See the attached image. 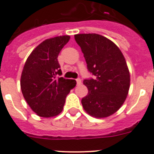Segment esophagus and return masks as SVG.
Masks as SVG:
<instances>
[{
  "mask_svg": "<svg viewBox=\"0 0 154 154\" xmlns=\"http://www.w3.org/2000/svg\"><path fill=\"white\" fill-rule=\"evenodd\" d=\"M76 81H77V85H80L81 84V80H80V78H77L76 79Z\"/></svg>",
  "mask_w": 154,
  "mask_h": 154,
  "instance_id": "esophagus-1",
  "label": "esophagus"
}]
</instances>
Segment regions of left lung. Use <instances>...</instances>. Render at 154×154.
Returning <instances> with one entry per match:
<instances>
[{"instance_id":"8db88e82","label":"left lung","mask_w":154,"mask_h":154,"mask_svg":"<svg viewBox=\"0 0 154 154\" xmlns=\"http://www.w3.org/2000/svg\"><path fill=\"white\" fill-rule=\"evenodd\" d=\"M74 38L88 71L95 76L83 80L89 92L82 105L92 117H109L123 105L129 92L130 75L124 56L114 43L100 34H80Z\"/></svg>"}]
</instances>
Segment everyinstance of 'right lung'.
Here are the masks:
<instances>
[{
	"instance_id": "add662e5",
	"label": "right lung",
	"mask_w": 154,
	"mask_h": 154,
	"mask_svg": "<svg viewBox=\"0 0 154 154\" xmlns=\"http://www.w3.org/2000/svg\"><path fill=\"white\" fill-rule=\"evenodd\" d=\"M70 36L43 41L30 54L21 76V89L32 110L42 117L57 116L63 110L67 95L77 84L62 74L58 56Z\"/></svg>"
}]
</instances>
